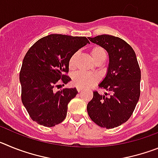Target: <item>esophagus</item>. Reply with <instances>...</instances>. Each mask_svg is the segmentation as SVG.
<instances>
[{"label": "esophagus", "mask_w": 158, "mask_h": 158, "mask_svg": "<svg viewBox=\"0 0 158 158\" xmlns=\"http://www.w3.org/2000/svg\"><path fill=\"white\" fill-rule=\"evenodd\" d=\"M77 92L78 93H80V92H81L82 90H83V89H82V88H77Z\"/></svg>", "instance_id": "obj_1"}]
</instances>
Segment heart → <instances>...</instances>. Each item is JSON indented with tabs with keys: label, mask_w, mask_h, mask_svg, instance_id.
Returning <instances> with one entry per match:
<instances>
[{
	"label": "heart",
	"mask_w": 158,
	"mask_h": 158,
	"mask_svg": "<svg viewBox=\"0 0 158 158\" xmlns=\"http://www.w3.org/2000/svg\"><path fill=\"white\" fill-rule=\"evenodd\" d=\"M90 56L96 65H101L104 63L106 59V51L104 48L100 46H95L90 50ZM79 53L75 52L71 55L69 59V69H74L77 66ZM98 81V77L94 74L86 73L79 72L75 73L72 78V82L75 86L82 89L89 88L93 85Z\"/></svg>",
	"instance_id": "b5f03b06"
}]
</instances>
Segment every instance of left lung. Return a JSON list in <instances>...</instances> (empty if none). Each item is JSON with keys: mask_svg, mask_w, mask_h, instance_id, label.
<instances>
[{"mask_svg": "<svg viewBox=\"0 0 158 158\" xmlns=\"http://www.w3.org/2000/svg\"><path fill=\"white\" fill-rule=\"evenodd\" d=\"M89 40L107 51L109 65L105 78L99 85L108 93L93 92L87 105L88 114L101 127H117L129 119L140 96L141 70L136 54L118 37L101 35Z\"/></svg>", "mask_w": 158, "mask_h": 158, "instance_id": "1", "label": "left lung"}]
</instances>
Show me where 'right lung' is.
Listing matches in <instances>:
<instances>
[{
	"mask_svg": "<svg viewBox=\"0 0 158 158\" xmlns=\"http://www.w3.org/2000/svg\"><path fill=\"white\" fill-rule=\"evenodd\" d=\"M89 41L83 36L52 34L38 40L25 54L19 72L21 100L33 121L51 127L66 116L68 104L77 94L76 88L55 92L71 81L69 59Z\"/></svg>",
	"mask_w": 158,
	"mask_h": 158,
	"instance_id": "add662e5",
	"label": "right lung"
}]
</instances>
